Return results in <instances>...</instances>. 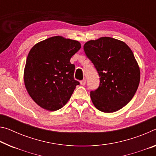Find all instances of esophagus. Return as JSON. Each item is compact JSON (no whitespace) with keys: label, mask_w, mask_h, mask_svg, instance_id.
Instances as JSON below:
<instances>
[{"label":"esophagus","mask_w":156,"mask_h":156,"mask_svg":"<svg viewBox=\"0 0 156 156\" xmlns=\"http://www.w3.org/2000/svg\"><path fill=\"white\" fill-rule=\"evenodd\" d=\"M86 84V80L85 79H83V80L80 81V85H85Z\"/></svg>","instance_id":"obj_1"}]
</instances>
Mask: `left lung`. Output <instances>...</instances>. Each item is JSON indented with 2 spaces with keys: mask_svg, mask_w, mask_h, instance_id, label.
Wrapping results in <instances>:
<instances>
[{
  "mask_svg": "<svg viewBox=\"0 0 156 156\" xmlns=\"http://www.w3.org/2000/svg\"><path fill=\"white\" fill-rule=\"evenodd\" d=\"M83 48L100 76L99 87L90 92L94 105L107 113L122 109L134 96L140 80V67L131 49L109 37L88 41Z\"/></svg>",
  "mask_w": 156,
  "mask_h": 156,
  "instance_id": "left-lung-1",
  "label": "left lung"
}]
</instances>
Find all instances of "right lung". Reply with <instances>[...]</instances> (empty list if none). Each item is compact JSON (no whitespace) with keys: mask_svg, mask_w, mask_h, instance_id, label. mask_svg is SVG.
<instances>
[{"mask_svg":"<svg viewBox=\"0 0 156 156\" xmlns=\"http://www.w3.org/2000/svg\"><path fill=\"white\" fill-rule=\"evenodd\" d=\"M79 41L54 36L36 44L30 51L24 69L25 87L37 104L55 111L68 101L79 82L73 77L70 59L80 50Z\"/></svg>","mask_w":156,"mask_h":156,"instance_id":"add662e5","label":"right lung"}]
</instances>
